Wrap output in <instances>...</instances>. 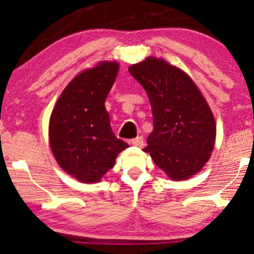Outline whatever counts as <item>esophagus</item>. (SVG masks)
I'll list each match as a JSON object with an SVG mask.
<instances>
[{"label":"esophagus","mask_w":254,"mask_h":254,"mask_svg":"<svg viewBox=\"0 0 254 254\" xmlns=\"http://www.w3.org/2000/svg\"><path fill=\"white\" fill-rule=\"evenodd\" d=\"M131 144L135 146V147H142V146H144V138H142L141 135H139V137L132 139Z\"/></svg>","instance_id":"obj_1"}]
</instances>
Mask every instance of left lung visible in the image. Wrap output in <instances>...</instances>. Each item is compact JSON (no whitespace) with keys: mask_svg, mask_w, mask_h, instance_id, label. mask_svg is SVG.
Wrapping results in <instances>:
<instances>
[{"mask_svg":"<svg viewBox=\"0 0 254 254\" xmlns=\"http://www.w3.org/2000/svg\"><path fill=\"white\" fill-rule=\"evenodd\" d=\"M144 87L153 113L152 133L144 148L170 180L190 178L208 161L216 124L197 85L184 71L147 57L128 67Z\"/></svg>","mask_w":254,"mask_h":254,"instance_id":"1","label":"left lung"}]
</instances>
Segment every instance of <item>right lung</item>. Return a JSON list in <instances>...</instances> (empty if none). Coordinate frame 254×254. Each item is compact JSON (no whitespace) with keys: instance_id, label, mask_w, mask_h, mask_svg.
<instances>
[{"instance_id":"right-lung-1","label":"right lung","mask_w":254,"mask_h":254,"mask_svg":"<svg viewBox=\"0 0 254 254\" xmlns=\"http://www.w3.org/2000/svg\"><path fill=\"white\" fill-rule=\"evenodd\" d=\"M119 63L101 62L64 88L49 121V142L60 167L81 183H96L128 147L114 134L105 101Z\"/></svg>"}]
</instances>
